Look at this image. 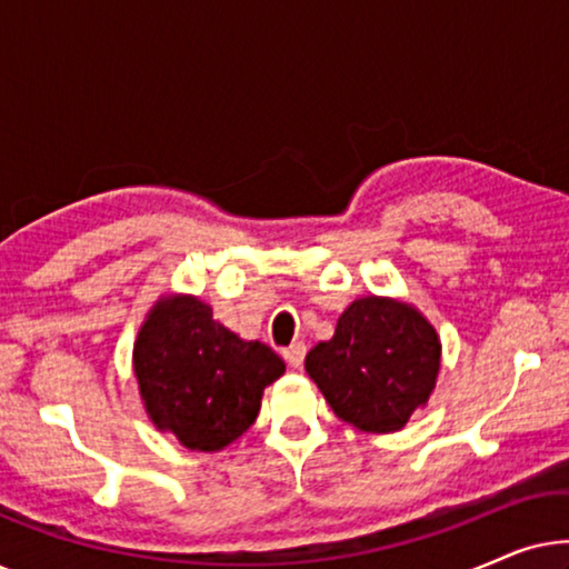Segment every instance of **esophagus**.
I'll list each match as a JSON object with an SVG mask.
<instances>
[{
	"label": "esophagus",
	"mask_w": 569,
	"mask_h": 569,
	"mask_svg": "<svg viewBox=\"0 0 569 569\" xmlns=\"http://www.w3.org/2000/svg\"><path fill=\"white\" fill-rule=\"evenodd\" d=\"M282 355H284V360L292 365V368H300L302 360H306V345H302V341H292V345L287 347Z\"/></svg>",
	"instance_id": "esophagus-1"
}]
</instances>
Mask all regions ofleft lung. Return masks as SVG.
<instances>
[{
    "instance_id": "8db88e82",
    "label": "left lung",
    "mask_w": 569,
    "mask_h": 569,
    "mask_svg": "<svg viewBox=\"0 0 569 569\" xmlns=\"http://www.w3.org/2000/svg\"><path fill=\"white\" fill-rule=\"evenodd\" d=\"M306 370L339 419L365 432H393L432 393L440 339L419 310L370 295L339 316L329 341L310 349Z\"/></svg>"
}]
</instances>
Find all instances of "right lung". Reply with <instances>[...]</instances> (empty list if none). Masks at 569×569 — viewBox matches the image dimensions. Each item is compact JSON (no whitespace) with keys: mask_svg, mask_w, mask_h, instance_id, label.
<instances>
[{"mask_svg":"<svg viewBox=\"0 0 569 569\" xmlns=\"http://www.w3.org/2000/svg\"><path fill=\"white\" fill-rule=\"evenodd\" d=\"M147 415L191 450H222L253 425L263 388L284 372L274 349L243 341L197 298L160 300L134 345Z\"/></svg>","mask_w":569,"mask_h":569,"instance_id":"right-lung-1","label":"right lung"}]
</instances>
